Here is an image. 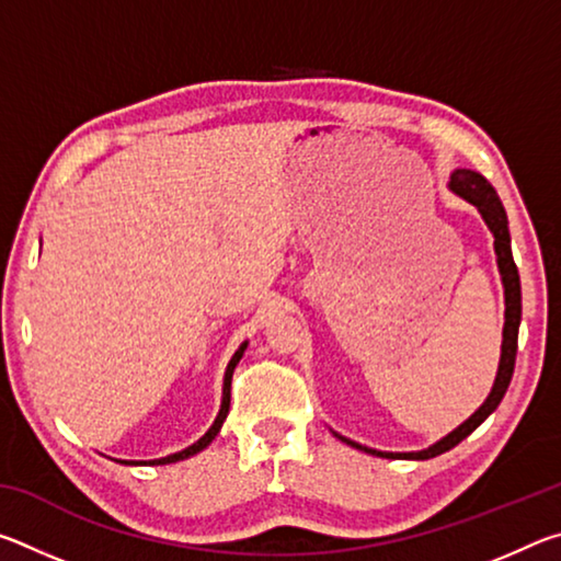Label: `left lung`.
Here are the masks:
<instances>
[{
    "instance_id": "8db88e82",
    "label": "left lung",
    "mask_w": 561,
    "mask_h": 561,
    "mask_svg": "<svg viewBox=\"0 0 561 561\" xmlns=\"http://www.w3.org/2000/svg\"><path fill=\"white\" fill-rule=\"evenodd\" d=\"M450 187L458 193L465 201L472 203L478 207L482 220L488 222V227L495 234V252H497V267L502 274V284H505V331H502V356H500V368H497V378L495 386L488 396V401L482 403L478 411H474L468 421H465L460 428H455L450 435H445L440 443H435L433 448L421 450V453H381V450H371L366 445H358L354 440H346L344 435H339L341 440L354 445L358 450H366L371 455H381V458H405V460H428L440 455L445 450H450L458 445L460 440L468 438V435L478 428V425L485 421V417L495 411L500 405L502 396H505L507 386L512 381V371H515V358H517V334H519V319H522V291H519V274H517V264L512 260V250H510V230H507V213L502 207L500 197L495 193V187L488 183V178H482L474 170H455L450 175Z\"/></svg>"
}]
</instances>
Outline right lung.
I'll list each match as a JSON object with an SVG mask.
<instances>
[{
    "label": "right lung",
    "mask_w": 561,
    "mask_h": 561,
    "mask_svg": "<svg viewBox=\"0 0 561 561\" xmlns=\"http://www.w3.org/2000/svg\"><path fill=\"white\" fill-rule=\"evenodd\" d=\"M244 348H247V344H242L240 348L234 351V356H232V360H230V366H227V371H225V388H222V405H220V413H217V417H215V423H213V428L207 431L201 440H197L195 445H190V448H185V450H180V453H175V455H168V458H160V460H150V465H168V462H175V460H185V458H190V455H195V453H201L203 448H207V445H210L213 440H215V435L220 433V425H222V421L227 417V413H230V386H232V374H234V366L240 364V358H242V354H244Z\"/></svg>",
    "instance_id": "add662e5"
}]
</instances>
